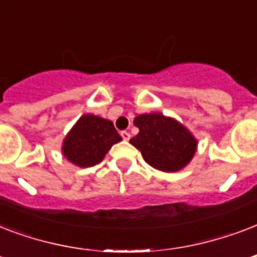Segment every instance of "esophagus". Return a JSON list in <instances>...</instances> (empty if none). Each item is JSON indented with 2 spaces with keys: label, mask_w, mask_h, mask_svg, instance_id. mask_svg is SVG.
<instances>
[{
  "label": "esophagus",
  "mask_w": 257,
  "mask_h": 257,
  "mask_svg": "<svg viewBox=\"0 0 257 257\" xmlns=\"http://www.w3.org/2000/svg\"><path fill=\"white\" fill-rule=\"evenodd\" d=\"M121 137H122L125 141H128L129 139H131V133L126 132V131H122V132H121Z\"/></svg>",
  "instance_id": "1"
}]
</instances>
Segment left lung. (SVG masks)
<instances>
[{
	"instance_id": "left-lung-1",
	"label": "left lung",
	"mask_w": 257,
	"mask_h": 257,
	"mask_svg": "<svg viewBox=\"0 0 257 257\" xmlns=\"http://www.w3.org/2000/svg\"><path fill=\"white\" fill-rule=\"evenodd\" d=\"M135 125L140 132L129 143L155 169L176 172L192 160L197 143L191 132L176 120L161 113H151L137 116Z\"/></svg>"
}]
</instances>
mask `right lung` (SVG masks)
<instances>
[{
	"label": "right lung",
	"mask_w": 257,
	"mask_h": 257,
	"mask_svg": "<svg viewBox=\"0 0 257 257\" xmlns=\"http://www.w3.org/2000/svg\"><path fill=\"white\" fill-rule=\"evenodd\" d=\"M121 141L112 121L84 114L64 140V156L73 164L88 168L98 164L113 144Z\"/></svg>",
	"instance_id": "right-lung-1"
}]
</instances>
